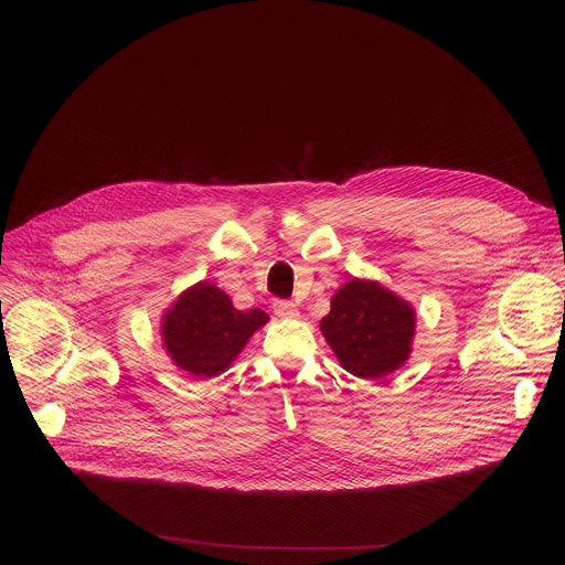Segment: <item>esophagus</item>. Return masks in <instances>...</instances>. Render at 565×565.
Listing matches in <instances>:
<instances>
[{
	"label": "esophagus",
	"instance_id": "34e87169",
	"mask_svg": "<svg viewBox=\"0 0 565 565\" xmlns=\"http://www.w3.org/2000/svg\"><path fill=\"white\" fill-rule=\"evenodd\" d=\"M273 310H275V315L281 317V319H295V317H299V308H297L292 301H288V299H275V301H273Z\"/></svg>",
	"mask_w": 565,
	"mask_h": 565
}]
</instances>
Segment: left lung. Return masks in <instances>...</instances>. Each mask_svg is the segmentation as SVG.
Listing matches in <instances>:
<instances>
[{
  "mask_svg": "<svg viewBox=\"0 0 565 565\" xmlns=\"http://www.w3.org/2000/svg\"><path fill=\"white\" fill-rule=\"evenodd\" d=\"M319 329L349 373L377 380L409 360L416 312L377 281L351 279L333 295Z\"/></svg>",
  "mask_w": 565,
  "mask_h": 565,
  "instance_id": "obj_1",
  "label": "left lung"
}]
</instances>
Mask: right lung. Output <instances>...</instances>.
<instances>
[{
  "instance_id": "obj_1",
  "label": "right lung",
  "mask_w": 565,
  "mask_h": 565,
  "mask_svg": "<svg viewBox=\"0 0 565 565\" xmlns=\"http://www.w3.org/2000/svg\"><path fill=\"white\" fill-rule=\"evenodd\" d=\"M266 321L264 310H236L221 288L201 281L170 306L160 335L179 369L194 377H214L236 360Z\"/></svg>"
}]
</instances>
